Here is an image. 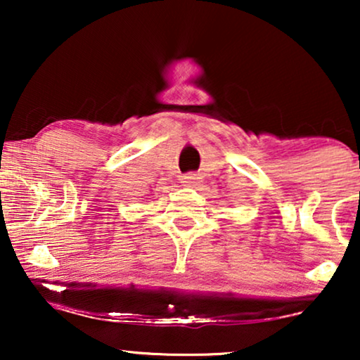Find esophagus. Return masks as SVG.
<instances>
[{"mask_svg": "<svg viewBox=\"0 0 360 360\" xmlns=\"http://www.w3.org/2000/svg\"><path fill=\"white\" fill-rule=\"evenodd\" d=\"M198 179L200 176L196 174H185V175H181L180 180L184 185H196L198 184Z\"/></svg>", "mask_w": 360, "mask_h": 360, "instance_id": "1", "label": "esophagus"}]
</instances>
